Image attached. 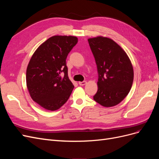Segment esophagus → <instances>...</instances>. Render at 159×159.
Masks as SVG:
<instances>
[{
    "instance_id": "obj_1",
    "label": "esophagus",
    "mask_w": 159,
    "mask_h": 159,
    "mask_svg": "<svg viewBox=\"0 0 159 159\" xmlns=\"http://www.w3.org/2000/svg\"><path fill=\"white\" fill-rule=\"evenodd\" d=\"M86 84H87V81H80V82H79V85H84Z\"/></svg>"
}]
</instances>
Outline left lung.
Returning <instances> with one entry per match:
<instances>
[{
	"label": "left lung",
	"instance_id": "left-lung-1",
	"mask_svg": "<svg viewBox=\"0 0 159 159\" xmlns=\"http://www.w3.org/2000/svg\"><path fill=\"white\" fill-rule=\"evenodd\" d=\"M98 71V89L93 99L105 107H113L127 97L132 87L133 68L127 53L111 38H88Z\"/></svg>",
	"mask_w": 159,
	"mask_h": 159
}]
</instances>
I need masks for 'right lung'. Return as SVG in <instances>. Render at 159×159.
<instances>
[{
  "mask_svg": "<svg viewBox=\"0 0 159 159\" xmlns=\"http://www.w3.org/2000/svg\"><path fill=\"white\" fill-rule=\"evenodd\" d=\"M78 40L73 36H53L38 48L28 64V92L34 102L46 110L60 109L74 88L66 60Z\"/></svg>",
  "mask_w": 159,
  "mask_h": 159,
  "instance_id": "1",
  "label": "right lung"
}]
</instances>
